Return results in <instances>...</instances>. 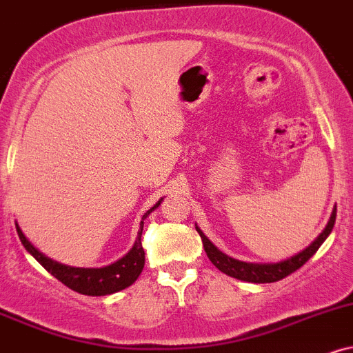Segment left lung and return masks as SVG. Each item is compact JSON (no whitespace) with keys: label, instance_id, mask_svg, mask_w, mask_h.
I'll return each mask as SVG.
<instances>
[{"label":"left lung","instance_id":"obj_1","mask_svg":"<svg viewBox=\"0 0 353 353\" xmlns=\"http://www.w3.org/2000/svg\"><path fill=\"white\" fill-rule=\"evenodd\" d=\"M335 214H337V207H334L332 215H330L329 222H327L325 228L322 230L321 235L317 236V239L314 240L307 248L303 250V252H299L298 254H294V256L288 258V260H283L279 263H246V261L235 260V258L228 256V254L220 252L217 246L203 235L202 230L197 227V225H195V230H197L199 235H201L203 250H205L209 260L214 263V266H217L222 273L232 276V278L241 279V281H248V283H274V281H279V279L286 278V276H290L291 273H294L296 270H299L301 266H303L304 263L307 261L309 258L317 252V250H319V246L324 243L327 236H329L330 232H332L334 223H335Z\"/></svg>","mask_w":353,"mask_h":353}]
</instances>
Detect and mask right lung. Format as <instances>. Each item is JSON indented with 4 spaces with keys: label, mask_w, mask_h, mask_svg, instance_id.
Returning <instances> with one entry per match:
<instances>
[{
    "label": "right lung",
    "mask_w": 353,
    "mask_h": 353,
    "mask_svg": "<svg viewBox=\"0 0 353 353\" xmlns=\"http://www.w3.org/2000/svg\"><path fill=\"white\" fill-rule=\"evenodd\" d=\"M161 202H163V199L156 202V205L151 207V209L143 215L141 223H139L138 239H136L133 248H131L125 256L120 258V260L112 263V265L108 266H103V268H74V266H67L62 265V263L50 260L46 254H42L39 250L34 248V245L24 236V233L21 232L18 223H16V230H18L19 240L24 248H26L28 252L54 276V278H57L59 281L65 284L67 288H70L72 291H77L80 294L85 296H107L131 286V284L138 279V276L141 274V271L144 268V250L141 245L144 219H146L152 210L158 209Z\"/></svg>",
    "instance_id": "obj_1"
}]
</instances>
